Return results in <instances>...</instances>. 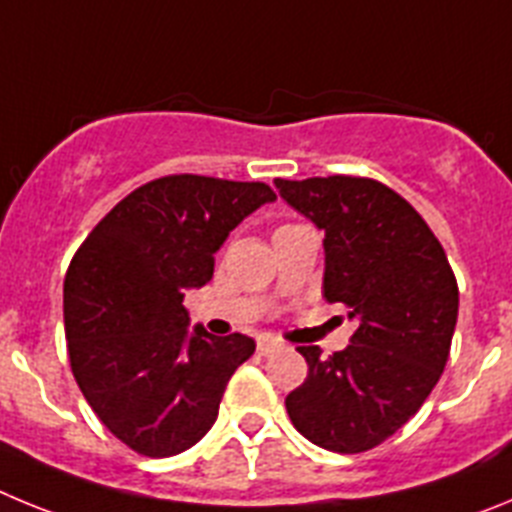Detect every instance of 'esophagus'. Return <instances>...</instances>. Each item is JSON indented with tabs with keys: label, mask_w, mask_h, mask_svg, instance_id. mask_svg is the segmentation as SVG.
Segmentation results:
<instances>
[{
	"label": "esophagus",
	"mask_w": 512,
	"mask_h": 512,
	"mask_svg": "<svg viewBox=\"0 0 512 512\" xmlns=\"http://www.w3.org/2000/svg\"><path fill=\"white\" fill-rule=\"evenodd\" d=\"M279 348H282V343H279L277 338H269V336L259 338V354H261V356H271V354H277Z\"/></svg>",
	"instance_id": "1"
}]
</instances>
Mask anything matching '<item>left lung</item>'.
I'll return each mask as SVG.
<instances>
[{"label": "left lung", "mask_w": 512, "mask_h": 512, "mask_svg": "<svg viewBox=\"0 0 512 512\" xmlns=\"http://www.w3.org/2000/svg\"><path fill=\"white\" fill-rule=\"evenodd\" d=\"M279 197L325 233L323 297L348 307L343 351L300 346L307 379L284 400L320 449L359 454L408 423L441 379L459 287L441 243L390 187L361 176L274 179Z\"/></svg>", "instance_id": "8db88e82"}]
</instances>
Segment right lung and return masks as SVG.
Returning a JSON list of instances; mask_svg holds the SVG:
<instances>
[{"label":"right lung","instance_id":"1","mask_svg":"<svg viewBox=\"0 0 512 512\" xmlns=\"http://www.w3.org/2000/svg\"><path fill=\"white\" fill-rule=\"evenodd\" d=\"M261 182L174 174L99 220L63 282L71 372L110 433L143 456H174L217 420L253 338L189 330L184 292L205 287L230 230L266 202Z\"/></svg>","mask_w":512,"mask_h":512}]
</instances>
